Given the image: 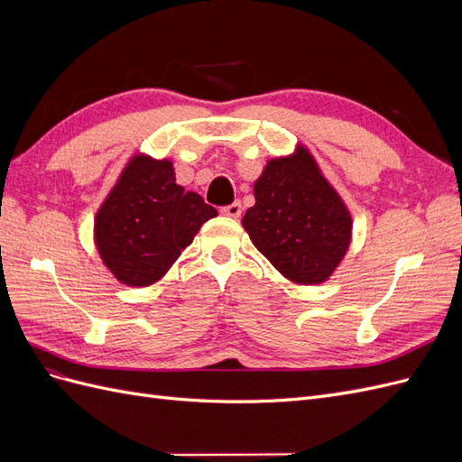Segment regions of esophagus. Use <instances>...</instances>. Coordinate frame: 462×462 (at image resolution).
Returning a JSON list of instances; mask_svg holds the SVG:
<instances>
[{"label":"esophagus","instance_id":"esophagus-1","mask_svg":"<svg viewBox=\"0 0 462 462\" xmlns=\"http://www.w3.org/2000/svg\"><path fill=\"white\" fill-rule=\"evenodd\" d=\"M221 214L227 216V217H239L241 216V202L235 200V202L227 204V206H223L221 208Z\"/></svg>","mask_w":462,"mask_h":462}]
</instances>
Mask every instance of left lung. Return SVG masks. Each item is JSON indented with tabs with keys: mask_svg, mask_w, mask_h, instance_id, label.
<instances>
[{
	"mask_svg": "<svg viewBox=\"0 0 462 462\" xmlns=\"http://www.w3.org/2000/svg\"><path fill=\"white\" fill-rule=\"evenodd\" d=\"M254 197L243 227L273 268L302 285L328 279L346 253L353 221L310 153L300 148L272 160Z\"/></svg>",
	"mask_w": 462,
	"mask_h": 462,
	"instance_id": "left-lung-1",
	"label": "left lung"
}]
</instances>
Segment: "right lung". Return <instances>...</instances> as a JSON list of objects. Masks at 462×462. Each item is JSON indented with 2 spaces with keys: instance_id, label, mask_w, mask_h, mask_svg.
I'll return each instance as SVG.
<instances>
[{
  "instance_id": "right-lung-1",
  "label": "right lung",
  "mask_w": 462,
  "mask_h": 462,
  "mask_svg": "<svg viewBox=\"0 0 462 462\" xmlns=\"http://www.w3.org/2000/svg\"><path fill=\"white\" fill-rule=\"evenodd\" d=\"M217 209L175 183L171 162L134 158L96 216V243L119 282L152 285Z\"/></svg>"
}]
</instances>
